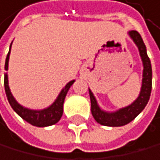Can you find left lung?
<instances>
[{
  "instance_id": "obj_1",
  "label": "left lung",
  "mask_w": 160,
  "mask_h": 160,
  "mask_svg": "<svg viewBox=\"0 0 160 160\" xmlns=\"http://www.w3.org/2000/svg\"><path fill=\"white\" fill-rule=\"evenodd\" d=\"M128 34L133 40L135 45L140 53L141 60L143 63V78H142V86L140 90V94L136 100L130 105L126 107H122L116 111H105L101 109L98 105V102L95 98L93 92L89 89L90 93V99H91V110L94 116L95 120L106 127H122L124 124L131 122L132 120L135 119L137 116L142 112L143 109L147 105L150 94H151L152 88V68L151 62L147 55V50L146 46L143 42L140 33L136 30H130Z\"/></svg>"
}]
</instances>
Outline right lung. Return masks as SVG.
Segmentation results:
<instances>
[{
  "label": "right lung",
  "mask_w": 160,
  "mask_h": 160,
  "mask_svg": "<svg viewBox=\"0 0 160 160\" xmlns=\"http://www.w3.org/2000/svg\"><path fill=\"white\" fill-rule=\"evenodd\" d=\"M11 46L10 45V50L6 58V62H5V69L8 70V65H9V58H10V52H11ZM75 81H70L69 82L66 83V86L61 90L59 93L58 97L56 98V100L50 105L49 107L41 109V110H33V109L26 108L20 105L14 97L9 88V81H8V73H5V79H4V85H5V92L7 95V99L10 103L11 107L13 108L17 114L21 118H23L25 122H29L32 126L36 127H49L53 126V124L57 123L60 120L61 116L63 114V103L65 100L66 94L68 90L70 89V87L73 85Z\"/></svg>",
  "instance_id": "obj_1"
}]
</instances>
